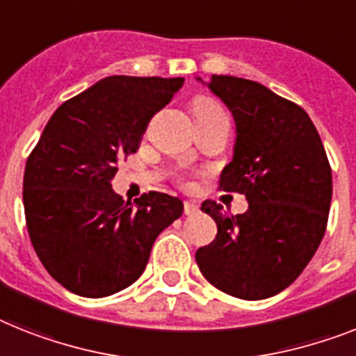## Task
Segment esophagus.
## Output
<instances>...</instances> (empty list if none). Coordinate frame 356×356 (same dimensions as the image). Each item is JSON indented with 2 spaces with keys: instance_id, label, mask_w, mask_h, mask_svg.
Instances as JSON below:
<instances>
[{
  "instance_id": "esophagus-1",
  "label": "esophagus",
  "mask_w": 356,
  "mask_h": 356,
  "mask_svg": "<svg viewBox=\"0 0 356 356\" xmlns=\"http://www.w3.org/2000/svg\"><path fill=\"white\" fill-rule=\"evenodd\" d=\"M198 211V204H195V202H184V213L187 214V216H193V214H196Z\"/></svg>"
}]
</instances>
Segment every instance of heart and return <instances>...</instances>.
I'll return each instance as SVG.
<instances>
[{"label":"heart","instance_id":"obj_1","mask_svg":"<svg viewBox=\"0 0 356 356\" xmlns=\"http://www.w3.org/2000/svg\"><path fill=\"white\" fill-rule=\"evenodd\" d=\"M193 105H195L196 118H200V116H207V114H213V113H222V111H224L222 105H220L216 99L207 98V96H198V98H195ZM180 184L189 185V180H187L185 176H180Z\"/></svg>","mask_w":356,"mask_h":356}]
</instances>
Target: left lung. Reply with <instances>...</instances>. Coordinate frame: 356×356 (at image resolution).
<instances>
[{
  "instance_id": "8db88e82",
  "label": "left lung",
  "mask_w": 356,
  "mask_h": 356,
  "mask_svg": "<svg viewBox=\"0 0 356 356\" xmlns=\"http://www.w3.org/2000/svg\"><path fill=\"white\" fill-rule=\"evenodd\" d=\"M209 87L231 108L238 132L218 189L245 195L249 209L231 214L205 200L202 211L218 233L196 251V264L220 291L262 300L289 287L315 257L330 216L331 165L300 105L234 76H213Z\"/></svg>"
}]
</instances>
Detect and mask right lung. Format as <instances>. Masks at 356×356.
<instances>
[{
  "mask_svg": "<svg viewBox=\"0 0 356 356\" xmlns=\"http://www.w3.org/2000/svg\"><path fill=\"white\" fill-rule=\"evenodd\" d=\"M184 78L111 76L56 108L26 158L23 207L32 248L49 275L76 295L102 298L140 278L152 243L184 204L149 191L134 204L113 191L120 160Z\"/></svg>",
  "mask_w": 356,
  "mask_h": 356,
  "instance_id": "right-lung-1",
  "label": "right lung"
}]
</instances>
